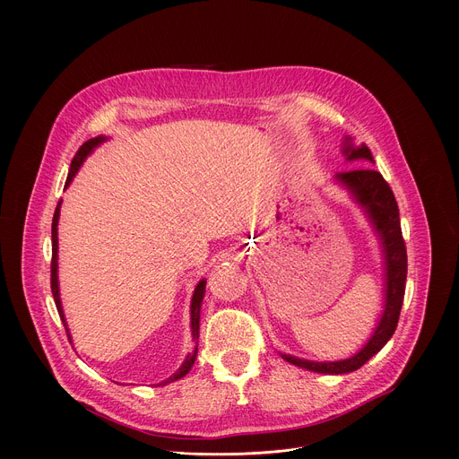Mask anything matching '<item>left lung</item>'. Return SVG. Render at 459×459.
I'll use <instances>...</instances> for the list:
<instances>
[{"instance_id": "obj_1", "label": "left lung", "mask_w": 459, "mask_h": 459, "mask_svg": "<svg viewBox=\"0 0 459 459\" xmlns=\"http://www.w3.org/2000/svg\"><path fill=\"white\" fill-rule=\"evenodd\" d=\"M343 154L347 156L349 161L367 160L374 163L370 149L365 143L354 147L351 143V138H345ZM334 178L345 188H349V192L365 209V214L368 216L376 232L379 234L385 257V305L379 323L370 340L352 358L340 361H308L299 359L296 356L281 354L285 361L319 374H347L358 370L385 347V343L392 338L398 326L407 281V247L402 234L400 209L394 198V192H392V188L377 170L368 167L338 172Z\"/></svg>"}]
</instances>
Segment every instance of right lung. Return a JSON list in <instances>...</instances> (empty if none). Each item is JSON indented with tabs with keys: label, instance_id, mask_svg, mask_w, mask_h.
Instances as JSON below:
<instances>
[{
	"label": "right lung",
	"instance_id": "add662e5",
	"mask_svg": "<svg viewBox=\"0 0 459 459\" xmlns=\"http://www.w3.org/2000/svg\"><path fill=\"white\" fill-rule=\"evenodd\" d=\"M107 138L105 136H98V138H92L89 142H85L80 151L76 152V156L73 158V163H71V169H69V176H67V181H65V186H69V183L73 181V178L76 176L78 169L82 167V163L85 161V158L100 145L103 143ZM59 209H61V202L57 204L56 207V212H54V218H52V261H50V289H52V296H54V303H56V308L59 312V317L65 325V331H67V336H69V342L71 340V334H69V326H67V321H65V314H63V307H61V299H59V287H57V220H59ZM205 285H207V280H202L198 285H195V290L192 294V301H190V329H192V340L195 342L200 336V310H202V301H204V296H205ZM195 354H198V347L194 349L192 354H188L185 358V361L181 363V367L178 368L176 374H172L169 379H165L163 383L160 385H167L170 381H176V379H181L183 376L188 374V370L192 368L194 361H195Z\"/></svg>",
	"mask_w": 459,
	"mask_h": 459
}]
</instances>
